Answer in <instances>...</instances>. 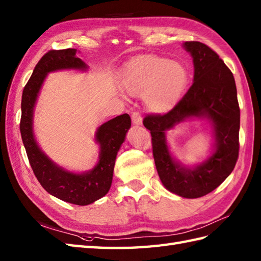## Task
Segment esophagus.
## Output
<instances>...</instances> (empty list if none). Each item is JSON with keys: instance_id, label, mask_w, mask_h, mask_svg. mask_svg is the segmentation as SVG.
<instances>
[{"instance_id": "1", "label": "esophagus", "mask_w": 261, "mask_h": 261, "mask_svg": "<svg viewBox=\"0 0 261 261\" xmlns=\"http://www.w3.org/2000/svg\"><path fill=\"white\" fill-rule=\"evenodd\" d=\"M132 120L134 125H142V116L138 112L132 113Z\"/></svg>"}]
</instances>
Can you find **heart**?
I'll use <instances>...</instances> for the list:
<instances>
[{
  "mask_svg": "<svg viewBox=\"0 0 261 261\" xmlns=\"http://www.w3.org/2000/svg\"><path fill=\"white\" fill-rule=\"evenodd\" d=\"M188 70L181 63L163 57H140L124 71L121 85L130 96H144L146 107L165 114L176 106L188 84Z\"/></svg>",
  "mask_w": 261,
  "mask_h": 261,
  "instance_id": "obj_1",
  "label": "heart"
}]
</instances>
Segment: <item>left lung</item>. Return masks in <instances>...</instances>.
I'll use <instances>...</instances> for the list:
<instances>
[{"mask_svg": "<svg viewBox=\"0 0 261 261\" xmlns=\"http://www.w3.org/2000/svg\"><path fill=\"white\" fill-rule=\"evenodd\" d=\"M182 45L193 59V84L171 112L148 115L143 124L150 130L156 170L164 188L182 198L196 199L217 189L234 169L239 154L240 109L233 74L216 52L198 41ZM193 119L210 125L213 149L203 162L187 167L170 153L166 133Z\"/></svg>", "mask_w": 261, "mask_h": 261, "instance_id": "1", "label": "left lung"}]
</instances>
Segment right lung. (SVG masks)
Segmentation results:
<instances>
[{"mask_svg":"<svg viewBox=\"0 0 261 261\" xmlns=\"http://www.w3.org/2000/svg\"><path fill=\"white\" fill-rule=\"evenodd\" d=\"M77 49L51 50L40 59L23 89L20 130L29 162L42 188L68 203L88 205L105 196L112 187L116 156L130 128L129 115L117 116L98 127L95 134V142L99 146L98 162L83 173L71 172L55 163L39 146L33 130L34 107L48 74L59 70H88V65L77 57Z\"/></svg>","mask_w":261,"mask_h":261,"instance_id":"add662e5","label":"right lung"}]
</instances>
